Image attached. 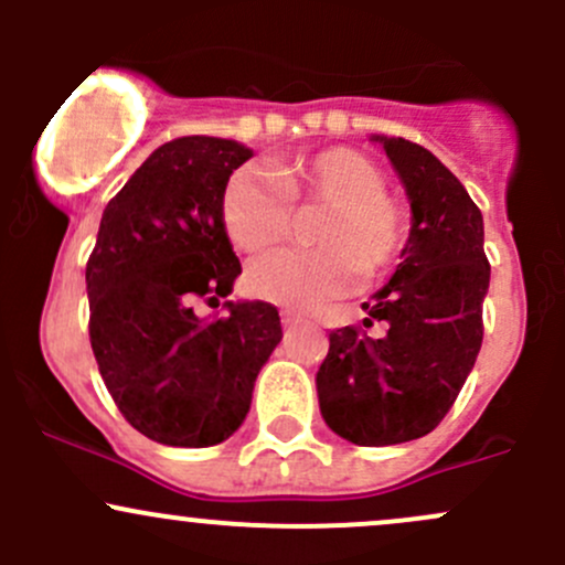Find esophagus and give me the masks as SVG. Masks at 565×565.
Here are the masks:
<instances>
[{
  "instance_id": "esophagus-1",
  "label": "esophagus",
  "mask_w": 565,
  "mask_h": 565,
  "mask_svg": "<svg viewBox=\"0 0 565 565\" xmlns=\"http://www.w3.org/2000/svg\"><path fill=\"white\" fill-rule=\"evenodd\" d=\"M300 322V315H295V311H281V324L284 328H292V324Z\"/></svg>"
}]
</instances>
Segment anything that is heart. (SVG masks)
Returning <instances> with one entry per match:
<instances>
[{"instance_id": "heart-1", "label": "heart", "mask_w": 565, "mask_h": 565, "mask_svg": "<svg viewBox=\"0 0 565 565\" xmlns=\"http://www.w3.org/2000/svg\"><path fill=\"white\" fill-rule=\"evenodd\" d=\"M292 210H322L309 230L317 248L276 250L246 273L254 298L295 311L330 303L350 284L385 278L402 262L413 232L409 207L385 191L377 163L350 147L270 163V174L243 167L221 191V224L243 254L273 248L292 232Z\"/></svg>"}]
</instances>
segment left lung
<instances>
[{"label":"left lung","instance_id":"8db88e82","mask_svg":"<svg viewBox=\"0 0 565 565\" xmlns=\"http://www.w3.org/2000/svg\"><path fill=\"white\" fill-rule=\"evenodd\" d=\"M413 207V232L388 287L363 303L361 324L330 330L317 372L319 409L355 446H396L429 435L457 402L483 339L481 210L420 145L380 139ZM384 324L374 337L367 328Z\"/></svg>","mask_w":565,"mask_h":565}]
</instances>
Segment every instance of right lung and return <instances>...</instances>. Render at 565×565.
Here are the masks:
<instances>
[{"mask_svg":"<svg viewBox=\"0 0 565 565\" xmlns=\"http://www.w3.org/2000/svg\"><path fill=\"white\" fill-rule=\"evenodd\" d=\"M248 147L180 136L158 147L106 204L87 259L89 344L122 418L150 440L207 448L235 435L256 374L281 341L265 300L218 306L241 276L221 224V191Z\"/></svg>","mask_w":565,"mask_h":565,"instance_id":"add662e5","label":"right lung"}]
</instances>
